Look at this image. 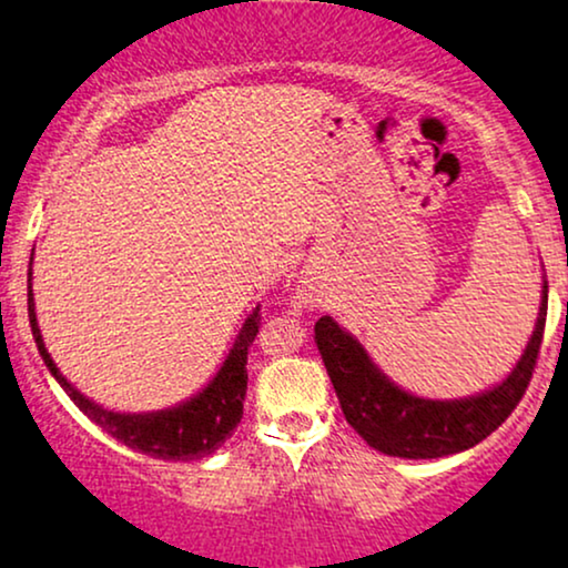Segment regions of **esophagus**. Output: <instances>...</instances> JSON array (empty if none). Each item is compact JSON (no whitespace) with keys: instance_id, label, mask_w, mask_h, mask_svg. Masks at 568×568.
I'll return each instance as SVG.
<instances>
[{"instance_id":"obj_1","label":"esophagus","mask_w":568,"mask_h":568,"mask_svg":"<svg viewBox=\"0 0 568 568\" xmlns=\"http://www.w3.org/2000/svg\"><path fill=\"white\" fill-rule=\"evenodd\" d=\"M310 302H312V296H310Z\"/></svg>"}]
</instances>
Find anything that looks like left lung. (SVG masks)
<instances>
[{
    "mask_svg": "<svg viewBox=\"0 0 568 568\" xmlns=\"http://www.w3.org/2000/svg\"><path fill=\"white\" fill-rule=\"evenodd\" d=\"M545 317L547 283L537 328L518 366L499 387L465 400H425L403 393L368 361L357 338L338 328L328 315L315 323V338L344 419L371 448L403 459H438L473 448L513 414L537 368Z\"/></svg>",
    "mask_w": 568,
    "mask_h": 568,
    "instance_id": "8db88e82",
    "label": "left lung"
}]
</instances>
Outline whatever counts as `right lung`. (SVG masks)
Returning <instances> with one entry per match:
<instances>
[{"label":"right lung","mask_w":568,"mask_h":568,"mask_svg":"<svg viewBox=\"0 0 568 568\" xmlns=\"http://www.w3.org/2000/svg\"><path fill=\"white\" fill-rule=\"evenodd\" d=\"M29 323L44 366L50 368L55 382L67 389L71 400L80 406V410L88 419H93L95 425L106 429L112 438L135 448V452L154 456V459H200V456L213 454L216 448L224 446V443L232 438L234 429H237L240 419H243V403L247 389V349H251L253 338L258 334V325H262L258 306L245 321L243 331H240L237 342H234L230 357H226L224 368L219 371L216 379L207 384L200 395H194L192 400H186L184 406L160 410V414H114V410L95 406L93 400H88L82 393H77V389L63 379L61 371L55 368L53 357L44 349L42 334H39L34 296H31V272Z\"/></svg>","instance_id":"right-lung-1"}]
</instances>
